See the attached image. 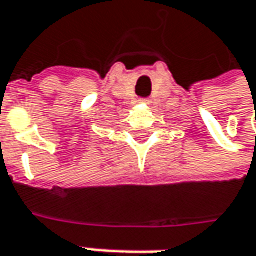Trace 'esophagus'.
<instances>
[{
  "label": "esophagus",
  "instance_id": "esophagus-1",
  "mask_svg": "<svg viewBox=\"0 0 256 256\" xmlns=\"http://www.w3.org/2000/svg\"><path fill=\"white\" fill-rule=\"evenodd\" d=\"M142 103H150V99H140Z\"/></svg>",
  "mask_w": 256,
  "mask_h": 256
}]
</instances>
